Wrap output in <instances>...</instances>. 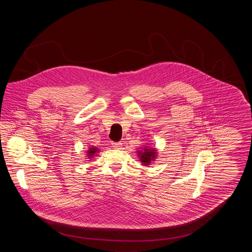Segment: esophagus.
<instances>
[{
    "label": "esophagus",
    "mask_w": 252,
    "mask_h": 252,
    "mask_svg": "<svg viewBox=\"0 0 252 252\" xmlns=\"http://www.w3.org/2000/svg\"><path fill=\"white\" fill-rule=\"evenodd\" d=\"M112 147L113 148H115V149H121L122 148V146H123V144L121 143V142H117V143H112Z\"/></svg>",
    "instance_id": "34e87169"
}]
</instances>
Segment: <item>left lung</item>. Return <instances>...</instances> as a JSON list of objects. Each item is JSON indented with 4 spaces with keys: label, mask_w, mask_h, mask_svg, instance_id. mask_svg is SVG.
<instances>
[{
    "label": "left lung",
    "mask_w": 252,
    "mask_h": 252,
    "mask_svg": "<svg viewBox=\"0 0 252 252\" xmlns=\"http://www.w3.org/2000/svg\"><path fill=\"white\" fill-rule=\"evenodd\" d=\"M140 155L141 161L144 163V165L150 164L151 160H154L156 157V151L154 149H148L144 148V152H138Z\"/></svg>",
    "instance_id": "1"
}]
</instances>
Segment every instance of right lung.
<instances>
[{"label":"right lung","mask_w":252,"mask_h":252,"mask_svg":"<svg viewBox=\"0 0 252 252\" xmlns=\"http://www.w3.org/2000/svg\"><path fill=\"white\" fill-rule=\"evenodd\" d=\"M97 151H98V150L96 149V147H91V148H90V150L88 151V154H89V158H93V157H94V155L95 154Z\"/></svg>","instance_id":"add662e5"}]
</instances>
